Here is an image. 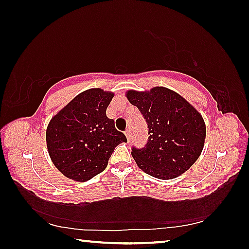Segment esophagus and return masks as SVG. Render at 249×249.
<instances>
[{
    "instance_id": "34e87169",
    "label": "esophagus",
    "mask_w": 249,
    "mask_h": 249,
    "mask_svg": "<svg viewBox=\"0 0 249 249\" xmlns=\"http://www.w3.org/2000/svg\"><path fill=\"white\" fill-rule=\"evenodd\" d=\"M125 135H126V137H127V141L129 142L130 138H132V134H130V130L129 129H126L125 130Z\"/></svg>"
}]
</instances>
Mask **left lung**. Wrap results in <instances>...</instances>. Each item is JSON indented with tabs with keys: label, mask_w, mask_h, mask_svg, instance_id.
I'll use <instances>...</instances> for the list:
<instances>
[{
	"label": "left lung",
	"mask_w": 249,
	"mask_h": 249,
	"mask_svg": "<svg viewBox=\"0 0 249 249\" xmlns=\"http://www.w3.org/2000/svg\"><path fill=\"white\" fill-rule=\"evenodd\" d=\"M126 95L148 126L146 145L142 148L132 147L138 167L163 180L182 175L203 149L206 129L200 113L167 88L157 87L149 92L128 91Z\"/></svg>",
	"instance_id": "obj_1"
}]
</instances>
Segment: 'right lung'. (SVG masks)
<instances>
[{
  "mask_svg": "<svg viewBox=\"0 0 249 249\" xmlns=\"http://www.w3.org/2000/svg\"><path fill=\"white\" fill-rule=\"evenodd\" d=\"M113 93L101 89L82 92L54 115L46 132L53 165L75 181H88L102 172L115 147L127 142L107 116Z\"/></svg>",
  "mask_w": 249,
  "mask_h": 249,
  "instance_id": "1",
  "label": "right lung"
}]
</instances>
